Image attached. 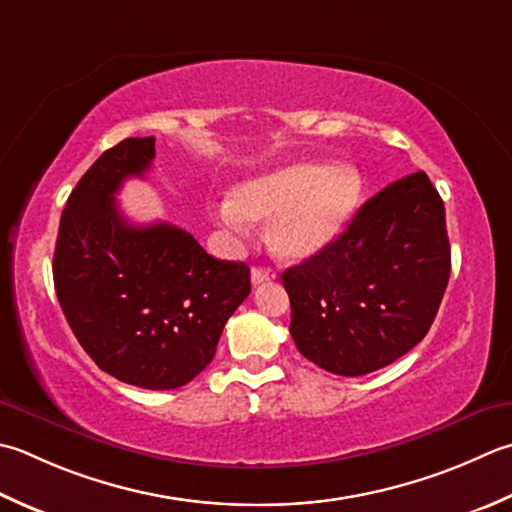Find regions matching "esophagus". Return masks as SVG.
<instances>
[{"label":"esophagus","mask_w":512,"mask_h":512,"mask_svg":"<svg viewBox=\"0 0 512 512\" xmlns=\"http://www.w3.org/2000/svg\"><path fill=\"white\" fill-rule=\"evenodd\" d=\"M270 279H275V273L270 268L255 266L253 270H250V282H253L255 286L257 284H264V282H270Z\"/></svg>","instance_id":"obj_1"}]
</instances>
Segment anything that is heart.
<instances>
[{"mask_svg": "<svg viewBox=\"0 0 512 512\" xmlns=\"http://www.w3.org/2000/svg\"><path fill=\"white\" fill-rule=\"evenodd\" d=\"M362 177L353 166L293 162L255 175L230 190L219 219L246 233L250 219L268 222V244L282 259H304L333 239L355 213Z\"/></svg>", "mask_w": 512, "mask_h": 512, "instance_id": "1", "label": "heart"}]
</instances>
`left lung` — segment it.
I'll list each match as a JSON object with an SVG mask.
<instances>
[{
    "instance_id": "left-lung-1",
    "label": "left lung",
    "mask_w": 512,
    "mask_h": 512,
    "mask_svg": "<svg viewBox=\"0 0 512 512\" xmlns=\"http://www.w3.org/2000/svg\"><path fill=\"white\" fill-rule=\"evenodd\" d=\"M448 277L444 202L417 170L370 197L317 255L284 270L290 335L328 373H373L426 337Z\"/></svg>"
}]
</instances>
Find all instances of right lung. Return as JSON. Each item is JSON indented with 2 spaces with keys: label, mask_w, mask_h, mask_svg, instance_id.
Segmentation results:
<instances>
[{
  "label": "right lung",
  "mask_w": 512,
  "mask_h": 512,
  "mask_svg": "<svg viewBox=\"0 0 512 512\" xmlns=\"http://www.w3.org/2000/svg\"><path fill=\"white\" fill-rule=\"evenodd\" d=\"M153 159L155 137H128L86 170L59 222L53 279L68 326L104 373L170 390L213 362L250 270L210 257L179 226L128 222L115 195Z\"/></svg>",
  "instance_id": "add662e5"
}]
</instances>
